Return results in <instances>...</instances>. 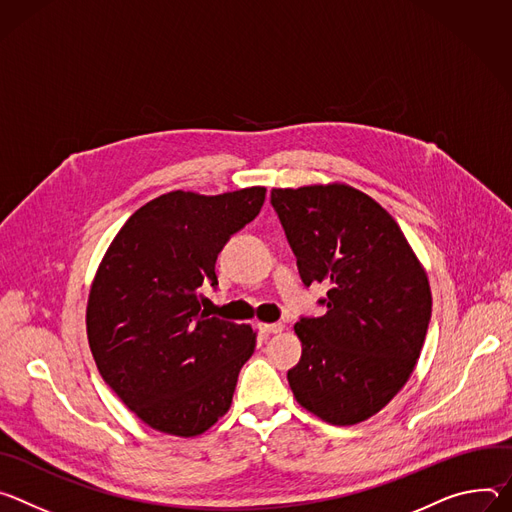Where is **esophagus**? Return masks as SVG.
Masks as SVG:
<instances>
[{"label": "esophagus", "instance_id": "esophagus-1", "mask_svg": "<svg viewBox=\"0 0 512 512\" xmlns=\"http://www.w3.org/2000/svg\"><path fill=\"white\" fill-rule=\"evenodd\" d=\"M258 329H260L262 333L270 335V333H280L282 329H285V325H282V323H260Z\"/></svg>", "mask_w": 512, "mask_h": 512}]
</instances>
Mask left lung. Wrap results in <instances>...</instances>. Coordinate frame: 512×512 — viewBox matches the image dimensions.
Returning a JSON list of instances; mask_svg holds the SVG:
<instances>
[{
  "label": "left lung",
  "mask_w": 512,
  "mask_h": 512,
  "mask_svg": "<svg viewBox=\"0 0 512 512\" xmlns=\"http://www.w3.org/2000/svg\"><path fill=\"white\" fill-rule=\"evenodd\" d=\"M305 287L329 291L301 317L303 354L287 378L297 403L331 425L370 419L415 370L429 319L427 274L392 215L348 185L272 189Z\"/></svg>",
  "instance_id": "8db88e82"
}]
</instances>
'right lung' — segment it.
<instances>
[{
  "label": "right lung",
  "mask_w": 512,
  "mask_h": 512,
  "mask_svg": "<svg viewBox=\"0 0 512 512\" xmlns=\"http://www.w3.org/2000/svg\"><path fill=\"white\" fill-rule=\"evenodd\" d=\"M264 187L170 191L140 207L107 248L87 303L99 374L148 427L195 437L232 405L256 333L201 309L215 262L262 209Z\"/></svg>",
  "instance_id": "right-lung-1"
}]
</instances>
